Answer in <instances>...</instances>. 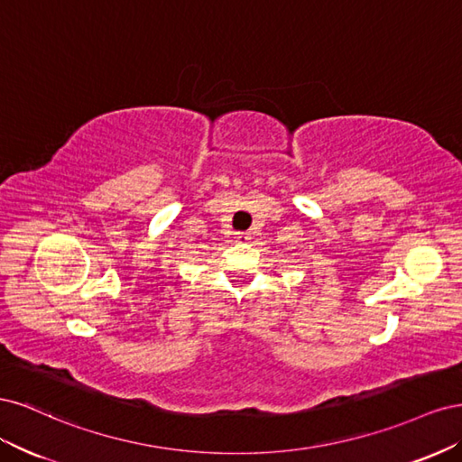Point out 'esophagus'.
<instances>
[{"mask_svg": "<svg viewBox=\"0 0 462 462\" xmlns=\"http://www.w3.org/2000/svg\"><path fill=\"white\" fill-rule=\"evenodd\" d=\"M235 239H236V243H248L250 241V233H245V231H241V233H236L235 235Z\"/></svg>", "mask_w": 462, "mask_h": 462, "instance_id": "1", "label": "esophagus"}]
</instances>
